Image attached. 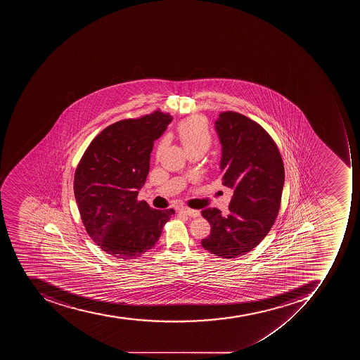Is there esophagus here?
<instances>
[{
  "instance_id": "obj_1",
  "label": "esophagus",
  "mask_w": 360,
  "mask_h": 360,
  "mask_svg": "<svg viewBox=\"0 0 360 360\" xmlns=\"http://www.w3.org/2000/svg\"><path fill=\"white\" fill-rule=\"evenodd\" d=\"M179 212L180 214H184V215L190 216V217H198L200 215V212L199 210H191V208H188V207H182L179 210Z\"/></svg>"
}]
</instances>
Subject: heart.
<instances>
[{
	"label": "heart",
	"instance_id": "1",
	"mask_svg": "<svg viewBox=\"0 0 360 360\" xmlns=\"http://www.w3.org/2000/svg\"><path fill=\"white\" fill-rule=\"evenodd\" d=\"M179 137L188 152L193 150H202L206 152L207 148L212 144V133L207 119L202 116H191L184 119L178 126ZM169 139L167 137L162 139L158 150H156V159L163 153L167 148Z\"/></svg>",
	"mask_w": 360,
	"mask_h": 360
}]
</instances>
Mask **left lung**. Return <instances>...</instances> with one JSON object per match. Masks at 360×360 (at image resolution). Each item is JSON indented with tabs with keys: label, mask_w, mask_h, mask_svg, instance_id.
<instances>
[{
	"label": "left lung",
	"mask_w": 360,
	"mask_h": 360,
	"mask_svg": "<svg viewBox=\"0 0 360 360\" xmlns=\"http://www.w3.org/2000/svg\"><path fill=\"white\" fill-rule=\"evenodd\" d=\"M221 144V184L233 190L229 215L206 208L212 231L201 245L219 258H236L255 249L275 223L285 182L275 141L252 119L234 111L215 122Z\"/></svg>",
	"instance_id": "obj_1"
}]
</instances>
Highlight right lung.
Wrapping results in <instances>:
<instances>
[{
  "mask_svg": "<svg viewBox=\"0 0 360 360\" xmlns=\"http://www.w3.org/2000/svg\"><path fill=\"white\" fill-rule=\"evenodd\" d=\"M160 109L124 119L94 137L74 174V195L90 238L108 255L131 260L155 245L173 210L137 200L150 171L153 143L170 124Z\"/></svg>",
  "mask_w": 360,
  "mask_h": 360,
  "instance_id": "1",
  "label": "right lung"
}]
</instances>
